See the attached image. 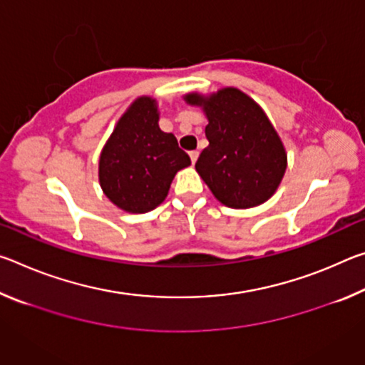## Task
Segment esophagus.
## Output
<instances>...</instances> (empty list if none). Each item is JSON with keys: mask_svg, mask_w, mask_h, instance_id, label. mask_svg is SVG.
<instances>
[{"mask_svg": "<svg viewBox=\"0 0 365 365\" xmlns=\"http://www.w3.org/2000/svg\"><path fill=\"white\" fill-rule=\"evenodd\" d=\"M197 156H200V153H197V151H190V159H191V163H196V160H197Z\"/></svg>", "mask_w": 365, "mask_h": 365, "instance_id": "34e87169", "label": "esophagus"}]
</instances>
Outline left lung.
<instances>
[{"instance_id":"1","label":"left lung","mask_w":365,"mask_h":365,"mask_svg":"<svg viewBox=\"0 0 365 365\" xmlns=\"http://www.w3.org/2000/svg\"><path fill=\"white\" fill-rule=\"evenodd\" d=\"M183 100L202 109L209 146L195 169L215 200L232 209H250L274 196L288 159L283 141L264 109L235 86L211 95L197 91Z\"/></svg>"}]
</instances>
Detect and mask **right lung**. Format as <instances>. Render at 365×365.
I'll return each instance as SVG.
<instances>
[{"instance_id": "obj_1", "label": "right lung", "mask_w": 365, "mask_h": 365, "mask_svg": "<svg viewBox=\"0 0 365 365\" xmlns=\"http://www.w3.org/2000/svg\"><path fill=\"white\" fill-rule=\"evenodd\" d=\"M190 164V156L178 148L174 135L159 128L156 98L140 96L120 115L104 143L98 178L114 206L145 214L165 200L177 172Z\"/></svg>"}]
</instances>
